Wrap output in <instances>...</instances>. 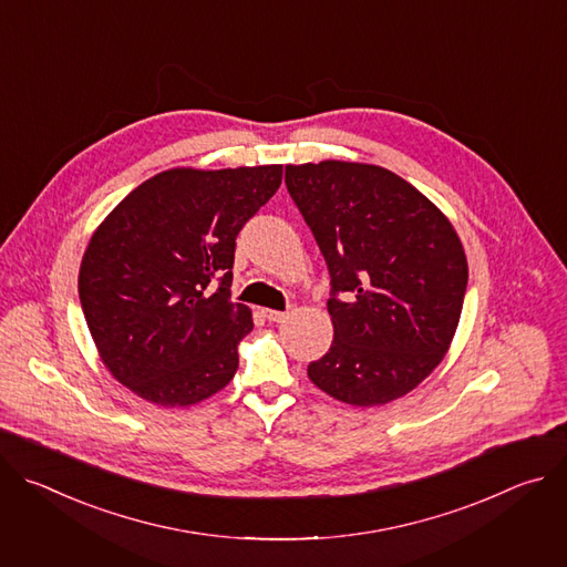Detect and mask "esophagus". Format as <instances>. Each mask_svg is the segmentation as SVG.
Instances as JSON below:
<instances>
[{
  "label": "esophagus",
  "mask_w": 567,
  "mask_h": 567,
  "mask_svg": "<svg viewBox=\"0 0 567 567\" xmlns=\"http://www.w3.org/2000/svg\"><path fill=\"white\" fill-rule=\"evenodd\" d=\"M289 313L287 311H278V309H265V318L271 322H282Z\"/></svg>",
  "instance_id": "1"
}]
</instances>
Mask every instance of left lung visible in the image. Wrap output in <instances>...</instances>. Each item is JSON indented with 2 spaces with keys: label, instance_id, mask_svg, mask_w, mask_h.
Listing matches in <instances>:
<instances>
[{
  "label": "left lung",
  "instance_id": "obj_1",
  "mask_svg": "<svg viewBox=\"0 0 567 567\" xmlns=\"http://www.w3.org/2000/svg\"><path fill=\"white\" fill-rule=\"evenodd\" d=\"M328 262L330 352L307 365L330 396L370 409L417 388L457 330L468 267L449 217L399 175L352 161L285 168Z\"/></svg>",
  "mask_w": 567,
  "mask_h": 567
}]
</instances>
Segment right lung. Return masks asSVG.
I'll return each instance as SVG.
<instances>
[{"instance_id": "add662e5", "label": "right lung", "mask_w": 567, "mask_h": 567, "mask_svg": "<svg viewBox=\"0 0 567 567\" xmlns=\"http://www.w3.org/2000/svg\"><path fill=\"white\" fill-rule=\"evenodd\" d=\"M282 166L173 168L94 230L78 276L87 328L116 381L156 406H193L237 370L251 309L230 302L235 237ZM218 289H214V280Z\"/></svg>"}]
</instances>
